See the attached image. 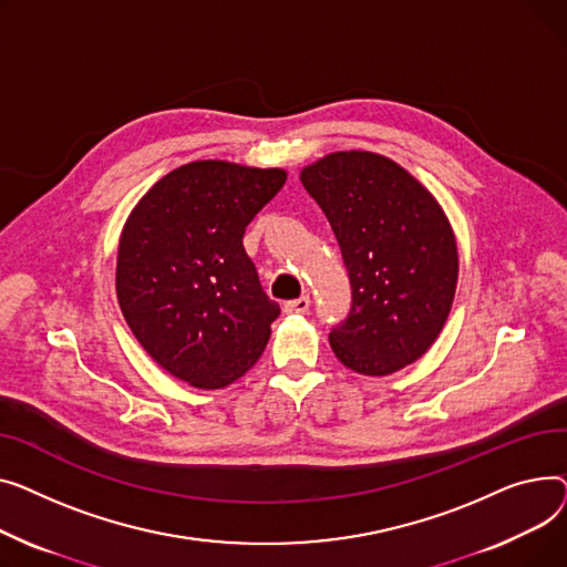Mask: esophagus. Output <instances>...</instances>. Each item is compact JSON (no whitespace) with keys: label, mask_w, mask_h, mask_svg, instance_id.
<instances>
[{"label":"esophagus","mask_w":567,"mask_h":567,"mask_svg":"<svg viewBox=\"0 0 567 567\" xmlns=\"http://www.w3.org/2000/svg\"><path fill=\"white\" fill-rule=\"evenodd\" d=\"M309 307H311L309 295H302V297H297V299H290V302H286L284 311L286 313H307Z\"/></svg>","instance_id":"1"}]
</instances>
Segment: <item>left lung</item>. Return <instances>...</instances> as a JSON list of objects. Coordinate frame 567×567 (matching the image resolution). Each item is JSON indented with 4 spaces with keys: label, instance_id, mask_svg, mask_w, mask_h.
I'll return each instance as SVG.
<instances>
[{
    "label": "left lung",
    "instance_id": "left-lung-1",
    "mask_svg": "<svg viewBox=\"0 0 567 567\" xmlns=\"http://www.w3.org/2000/svg\"><path fill=\"white\" fill-rule=\"evenodd\" d=\"M299 181L334 228L352 288L331 350L361 375L405 369L440 337L457 286L442 206L401 164L369 151L329 153Z\"/></svg>",
    "mask_w": 567,
    "mask_h": 567
}]
</instances>
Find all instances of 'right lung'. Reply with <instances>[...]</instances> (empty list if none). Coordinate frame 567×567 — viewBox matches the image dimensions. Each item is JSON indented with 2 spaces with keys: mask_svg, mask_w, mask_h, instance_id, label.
Segmentation results:
<instances>
[{
  "mask_svg": "<svg viewBox=\"0 0 567 567\" xmlns=\"http://www.w3.org/2000/svg\"><path fill=\"white\" fill-rule=\"evenodd\" d=\"M284 183V169L189 162L159 178L123 226V318L166 373L196 389L236 382L268 346L281 309L260 288L243 238Z\"/></svg>",
  "mask_w": 567,
  "mask_h": 567,
  "instance_id": "add662e5",
  "label": "right lung"
}]
</instances>
